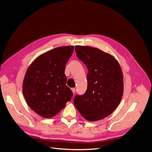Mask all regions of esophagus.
<instances>
[{
  "instance_id": "esophagus-1",
  "label": "esophagus",
  "mask_w": 152,
  "mask_h": 152,
  "mask_svg": "<svg viewBox=\"0 0 152 152\" xmlns=\"http://www.w3.org/2000/svg\"><path fill=\"white\" fill-rule=\"evenodd\" d=\"M72 91L73 93H74V94H75V91H76V90H75V88H72Z\"/></svg>"
}]
</instances>
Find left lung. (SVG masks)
Here are the masks:
<instances>
[{"label": "left lung", "instance_id": "left-lung-1", "mask_svg": "<svg viewBox=\"0 0 152 152\" xmlns=\"http://www.w3.org/2000/svg\"><path fill=\"white\" fill-rule=\"evenodd\" d=\"M77 58L86 66L88 86L77 94L74 105L82 117L91 121L104 119L120 104L123 93V75L118 62L99 49L76 46Z\"/></svg>", "mask_w": 152, "mask_h": 152}]
</instances>
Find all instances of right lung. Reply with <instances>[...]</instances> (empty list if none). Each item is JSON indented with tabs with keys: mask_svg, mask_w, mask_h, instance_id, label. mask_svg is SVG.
<instances>
[{
	"mask_svg": "<svg viewBox=\"0 0 152 152\" xmlns=\"http://www.w3.org/2000/svg\"><path fill=\"white\" fill-rule=\"evenodd\" d=\"M74 46L59 47L35 59L28 67L23 84V92L30 108L44 118L58 114L72 97L66 85V64Z\"/></svg>",
	"mask_w": 152,
	"mask_h": 152,
	"instance_id": "obj_1",
	"label": "right lung"
}]
</instances>
